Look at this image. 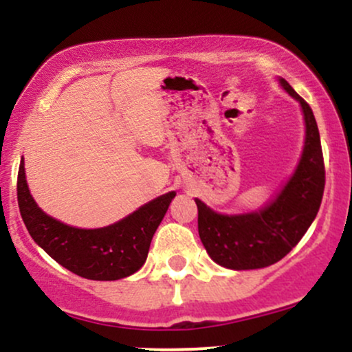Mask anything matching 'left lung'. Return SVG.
<instances>
[{"instance_id":"obj_1","label":"left lung","mask_w":352,"mask_h":352,"mask_svg":"<svg viewBox=\"0 0 352 352\" xmlns=\"http://www.w3.org/2000/svg\"><path fill=\"white\" fill-rule=\"evenodd\" d=\"M280 82L300 100L306 122L301 160L280 195L260 212L233 217L195 200L201 243L215 263L230 270L265 268L285 258L308 232L322 200L326 170L316 119L309 104L285 79Z\"/></svg>"}]
</instances>
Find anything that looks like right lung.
<instances>
[{"label":"right lung","instance_id":"right-lung-1","mask_svg":"<svg viewBox=\"0 0 352 352\" xmlns=\"http://www.w3.org/2000/svg\"><path fill=\"white\" fill-rule=\"evenodd\" d=\"M173 197L175 192L165 193L111 227L74 228L46 215L36 205L28 188L23 160L19 164L18 205L28 232L52 260L87 280L114 281L140 270Z\"/></svg>","mask_w":352,"mask_h":352}]
</instances>
